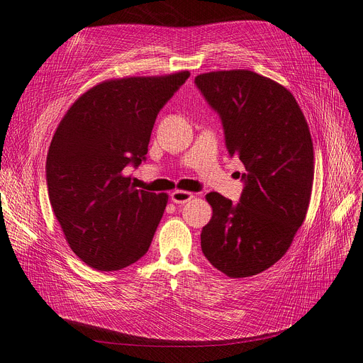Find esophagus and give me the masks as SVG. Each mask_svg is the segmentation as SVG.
Instances as JSON below:
<instances>
[{"mask_svg":"<svg viewBox=\"0 0 363 363\" xmlns=\"http://www.w3.org/2000/svg\"><path fill=\"white\" fill-rule=\"evenodd\" d=\"M194 196L191 194V193H186V191H174L170 194V200L174 201L175 204H184V203H186V201H189L191 200Z\"/></svg>","mask_w":363,"mask_h":363,"instance_id":"esophagus-1","label":"esophagus"}]
</instances>
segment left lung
I'll return each mask as SVG.
<instances>
[{"mask_svg": "<svg viewBox=\"0 0 363 363\" xmlns=\"http://www.w3.org/2000/svg\"><path fill=\"white\" fill-rule=\"evenodd\" d=\"M222 122L230 156L245 167L237 204L206 196L213 216L201 250L230 278H245L277 263L301 226L313 184V144L289 89L252 70H223L194 79Z\"/></svg>", "mask_w": 363, "mask_h": 363, "instance_id": "left-lung-1", "label": "left lung"}]
</instances>
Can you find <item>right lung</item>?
Masks as SVG:
<instances>
[{
  "label": "right lung",
  "instance_id": "1",
  "mask_svg": "<svg viewBox=\"0 0 363 363\" xmlns=\"http://www.w3.org/2000/svg\"><path fill=\"white\" fill-rule=\"evenodd\" d=\"M188 76L106 81L73 103L54 133L50 203L70 249L94 269H123L150 249L167 196L137 189L125 174L145 160L159 111Z\"/></svg>",
  "mask_w": 363,
  "mask_h": 363
}]
</instances>
